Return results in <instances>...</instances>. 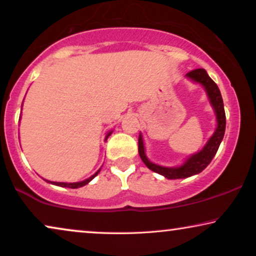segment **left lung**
Instances as JSON below:
<instances>
[{
  "label": "left lung",
  "instance_id": "1",
  "mask_svg": "<svg viewBox=\"0 0 256 256\" xmlns=\"http://www.w3.org/2000/svg\"><path fill=\"white\" fill-rule=\"evenodd\" d=\"M186 76L195 82H198V84H201L204 87L209 98V101H210L212 106H213L215 115H216L218 127L215 129L214 134L212 135V138L206 144L204 147L202 148V150L192 155L184 164L175 168L162 167V166H158L149 161L147 156H146L144 140H142V136L140 134V136H138V154H140L141 160L144 161V164L150 170L158 172L160 175H164L167 178H186L193 176V175L198 174V172L204 170L210 164V161L213 160L215 154H216L226 130V114L224 108V101H222L220 89H218L216 84L209 78L207 72L202 68L194 69V70L187 72Z\"/></svg>",
  "mask_w": 256,
  "mask_h": 256
}]
</instances>
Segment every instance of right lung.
<instances>
[{
  "label": "right lung",
  "instance_id": "right-lung-1",
  "mask_svg": "<svg viewBox=\"0 0 256 256\" xmlns=\"http://www.w3.org/2000/svg\"><path fill=\"white\" fill-rule=\"evenodd\" d=\"M112 134V132H108V135H107V138H108V136ZM100 170H101V169H98V172H95L94 175H92V176H90L89 178H87V180H84V181H81V182H72V184H67V182H50V184H56V186H60V187H67V188H80V187H84V184H87L88 182H90L92 178H94L96 175L98 174L100 172ZM49 182V181H48Z\"/></svg>",
  "mask_w": 256,
  "mask_h": 256
}]
</instances>
